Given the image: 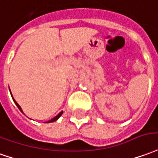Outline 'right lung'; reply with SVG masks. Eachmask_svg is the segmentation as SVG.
Listing matches in <instances>:
<instances>
[{
	"label": "right lung",
	"mask_w": 158,
	"mask_h": 158,
	"mask_svg": "<svg viewBox=\"0 0 158 158\" xmlns=\"http://www.w3.org/2000/svg\"><path fill=\"white\" fill-rule=\"evenodd\" d=\"M10 93H11V90H10ZM11 96H12V98H13V95L11 94ZM13 100H14V103H15V104H16V106H17L18 108H19V110H20V111H21L22 113H23V110H22L21 107H20V106L19 105V103H18V102H16V101H15V100H14V98H13ZM62 113H63V112H62V111H61V112H60V113L58 114H57V115H56V116H55V117L53 118V119H51V120H49V121H46V122H45V123H49V122H54V121H57V120H58V119H59V118L60 117V115H61V114H62Z\"/></svg>",
	"instance_id": "1"
}]
</instances>
